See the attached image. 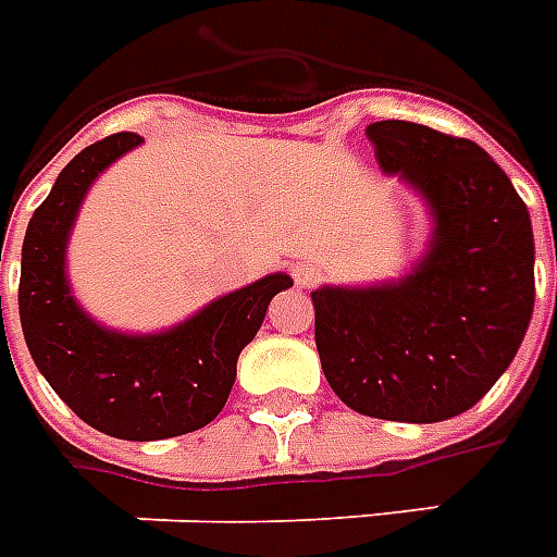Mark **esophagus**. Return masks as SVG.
Wrapping results in <instances>:
<instances>
[{
    "label": "esophagus",
    "instance_id": "obj_1",
    "mask_svg": "<svg viewBox=\"0 0 557 557\" xmlns=\"http://www.w3.org/2000/svg\"><path fill=\"white\" fill-rule=\"evenodd\" d=\"M292 277L300 289H310L321 280V268L315 262H298V265H292Z\"/></svg>",
    "mask_w": 557,
    "mask_h": 557
}]
</instances>
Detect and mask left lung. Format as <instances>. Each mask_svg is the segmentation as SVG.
<instances>
[{
  "instance_id": "left-lung-1",
  "label": "left lung",
  "mask_w": 557,
  "mask_h": 557,
  "mask_svg": "<svg viewBox=\"0 0 557 557\" xmlns=\"http://www.w3.org/2000/svg\"><path fill=\"white\" fill-rule=\"evenodd\" d=\"M366 135L383 174L425 200L434 233L401 280L312 292L321 369L357 413L443 422L490 393L529 331V209L469 138L407 121L369 123Z\"/></svg>"
}]
</instances>
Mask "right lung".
Masks as SVG:
<instances>
[{
    "label": "right lung",
    "mask_w": 557,
    "mask_h": 557,
    "mask_svg": "<svg viewBox=\"0 0 557 557\" xmlns=\"http://www.w3.org/2000/svg\"><path fill=\"white\" fill-rule=\"evenodd\" d=\"M144 138L117 132L64 168L28 221L20 265V324L28 354L82 422L117 440H164L224 410L238 354L253 339L289 274H268L206 304L162 333H121L82 310L67 280V238L94 180Z\"/></svg>",
    "instance_id": "right-lung-1"
}]
</instances>
